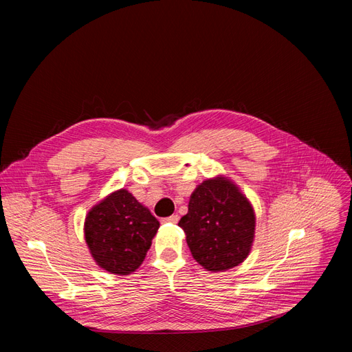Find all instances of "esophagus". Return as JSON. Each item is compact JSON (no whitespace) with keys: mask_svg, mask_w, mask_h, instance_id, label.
<instances>
[{"mask_svg":"<svg viewBox=\"0 0 352 352\" xmlns=\"http://www.w3.org/2000/svg\"><path fill=\"white\" fill-rule=\"evenodd\" d=\"M162 221H163V223H173V225H175V223H177V221H179V216H177V214H173V216H170V217L163 219Z\"/></svg>","mask_w":352,"mask_h":352,"instance_id":"34e87169","label":"esophagus"}]
</instances>
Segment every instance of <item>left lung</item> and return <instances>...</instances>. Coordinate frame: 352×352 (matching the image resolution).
Wrapping results in <instances>:
<instances>
[{
  "label": "left lung",
  "instance_id": "8db88e82",
  "mask_svg": "<svg viewBox=\"0 0 352 352\" xmlns=\"http://www.w3.org/2000/svg\"><path fill=\"white\" fill-rule=\"evenodd\" d=\"M179 226L194 260L208 272H226L248 257L255 236V212L247 195L228 176L199 184Z\"/></svg>",
  "mask_w": 352,
  "mask_h": 352
}]
</instances>
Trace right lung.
<instances>
[{"label":"right lung","mask_w":352,"mask_h":352,"mask_svg":"<svg viewBox=\"0 0 352 352\" xmlns=\"http://www.w3.org/2000/svg\"><path fill=\"white\" fill-rule=\"evenodd\" d=\"M160 221L127 189H117L85 217V242L105 272L126 276L142 264Z\"/></svg>","instance_id":"obj_1"}]
</instances>
